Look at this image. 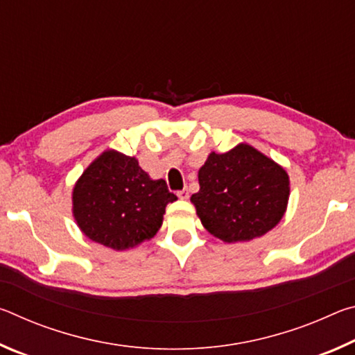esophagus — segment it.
<instances>
[{"label": "esophagus", "instance_id": "obj_1", "mask_svg": "<svg viewBox=\"0 0 355 355\" xmlns=\"http://www.w3.org/2000/svg\"><path fill=\"white\" fill-rule=\"evenodd\" d=\"M177 196H178L182 200H186V199H188V197H189V191L184 188V189H182V191H178Z\"/></svg>", "mask_w": 355, "mask_h": 355}]
</instances>
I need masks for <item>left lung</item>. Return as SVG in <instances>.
I'll list each match as a JSON object with an SVG mask.
<instances>
[{"label": "left lung", "instance_id": "1", "mask_svg": "<svg viewBox=\"0 0 355 355\" xmlns=\"http://www.w3.org/2000/svg\"><path fill=\"white\" fill-rule=\"evenodd\" d=\"M191 196L203 227L225 243L250 241L279 224L290 196L288 173L248 144L211 153Z\"/></svg>", "mask_w": 355, "mask_h": 355}]
</instances>
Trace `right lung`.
Wrapping results in <instances>:
<instances>
[{"mask_svg": "<svg viewBox=\"0 0 355 355\" xmlns=\"http://www.w3.org/2000/svg\"><path fill=\"white\" fill-rule=\"evenodd\" d=\"M173 200L164 180H150L136 158L107 150L75 184L73 216L92 241L125 250L155 236Z\"/></svg>", "mask_w": 355, "mask_h": 355, "instance_id": "add662e5", "label": "right lung"}]
</instances>
